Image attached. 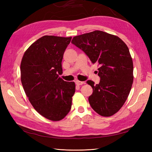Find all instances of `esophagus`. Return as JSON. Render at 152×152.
Listing matches in <instances>:
<instances>
[{
    "label": "esophagus",
    "mask_w": 152,
    "mask_h": 152,
    "mask_svg": "<svg viewBox=\"0 0 152 152\" xmlns=\"http://www.w3.org/2000/svg\"><path fill=\"white\" fill-rule=\"evenodd\" d=\"M83 83H85L84 82H81V81H79V80H76V84L78 85V86L83 85Z\"/></svg>",
    "instance_id": "esophagus-1"
}]
</instances>
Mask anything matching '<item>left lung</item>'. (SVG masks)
<instances>
[{
	"label": "left lung",
	"mask_w": 152,
	"mask_h": 152,
	"mask_svg": "<svg viewBox=\"0 0 152 152\" xmlns=\"http://www.w3.org/2000/svg\"><path fill=\"white\" fill-rule=\"evenodd\" d=\"M71 42L99 65V84L87 82L93 90L88 99L91 108L104 117L115 114L124 104L133 82V63L127 46L118 37L101 31L76 36Z\"/></svg>",
	"instance_id": "left-lung-1"
}]
</instances>
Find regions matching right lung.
<instances>
[{
	"label": "right lung",
	"instance_id": "obj_1",
	"mask_svg": "<svg viewBox=\"0 0 152 152\" xmlns=\"http://www.w3.org/2000/svg\"><path fill=\"white\" fill-rule=\"evenodd\" d=\"M72 37L44 36L25 51L21 63V81L34 108L51 121L63 119L70 110L74 82H65L62 60Z\"/></svg>",
	"mask_w": 152,
	"mask_h": 152
}]
</instances>
